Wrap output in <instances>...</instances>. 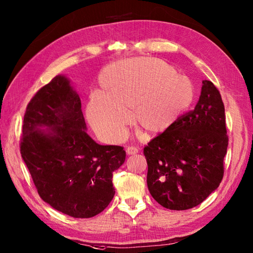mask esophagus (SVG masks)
Returning a JSON list of instances; mask_svg holds the SVG:
<instances>
[{"instance_id":"34e87169","label":"esophagus","mask_w":253,"mask_h":253,"mask_svg":"<svg viewBox=\"0 0 253 253\" xmlns=\"http://www.w3.org/2000/svg\"><path fill=\"white\" fill-rule=\"evenodd\" d=\"M138 151H139V150H138L137 148H135V147H128V148L126 149V152H127L128 155L136 154V153H138Z\"/></svg>"}]
</instances>
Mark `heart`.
Returning a JSON list of instances; mask_svg holds the SVG:
<instances>
[{
    "label": "heart",
    "mask_w": 253,
    "mask_h": 253,
    "mask_svg": "<svg viewBox=\"0 0 253 253\" xmlns=\"http://www.w3.org/2000/svg\"><path fill=\"white\" fill-rule=\"evenodd\" d=\"M157 58H131L113 63L100 75L103 93L90 95L88 120L95 132L107 141H118L131 121L151 136L174 125L190 106L193 85Z\"/></svg>",
    "instance_id": "obj_1"
}]
</instances>
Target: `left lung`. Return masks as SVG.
<instances>
[{
  "instance_id": "1",
  "label": "left lung",
  "mask_w": 253,
  "mask_h": 253,
  "mask_svg": "<svg viewBox=\"0 0 253 253\" xmlns=\"http://www.w3.org/2000/svg\"><path fill=\"white\" fill-rule=\"evenodd\" d=\"M227 146L222 96L210 80H203L195 109L143 149L154 200L176 211L199 206L221 184Z\"/></svg>"
}]
</instances>
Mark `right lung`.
Masks as SVG:
<instances>
[{
  "label": "right lung",
  "mask_w": 253,
  "mask_h": 253,
  "mask_svg": "<svg viewBox=\"0 0 253 253\" xmlns=\"http://www.w3.org/2000/svg\"><path fill=\"white\" fill-rule=\"evenodd\" d=\"M20 153L42 200L66 215L92 217L109 206L113 171L125 162L120 146H101L87 133L82 102L57 75L27 105Z\"/></svg>",
  "instance_id": "right-lung-1"
}]
</instances>
